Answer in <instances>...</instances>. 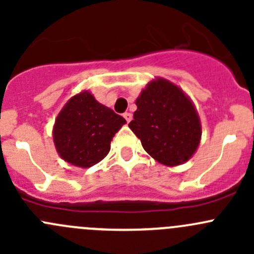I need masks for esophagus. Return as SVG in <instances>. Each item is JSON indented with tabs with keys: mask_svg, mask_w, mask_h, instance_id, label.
Wrapping results in <instances>:
<instances>
[{
	"mask_svg": "<svg viewBox=\"0 0 254 254\" xmlns=\"http://www.w3.org/2000/svg\"><path fill=\"white\" fill-rule=\"evenodd\" d=\"M124 118H125V120H127V123H130L131 122V119H132V114L131 113H124Z\"/></svg>",
	"mask_w": 254,
	"mask_h": 254,
	"instance_id": "obj_1",
	"label": "esophagus"
}]
</instances>
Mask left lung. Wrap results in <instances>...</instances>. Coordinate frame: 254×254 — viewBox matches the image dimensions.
I'll use <instances>...</instances> for the list:
<instances>
[{
  "label": "left lung",
  "instance_id": "left-lung-1",
  "mask_svg": "<svg viewBox=\"0 0 254 254\" xmlns=\"http://www.w3.org/2000/svg\"><path fill=\"white\" fill-rule=\"evenodd\" d=\"M135 103L137 109L129 127L151 157L168 167L191 158L200 143L201 124L183 89L157 77L148 82Z\"/></svg>",
  "mask_w": 254,
  "mask_h": 254
}]
</instances>
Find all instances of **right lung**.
<instances>
[{
	"instance_id": "1",
	"label": "right lung",
	"mask_w": 254,
	"mask_h": 254,
	"mask_svg": "<svg viewBox=\"0 0 254 254\" xmlns=\"http://www.w3.org/2000/svg\"><path fill=\"white\" fill-rule=\"evenodd\" d=\"M127 120L96 101L89 91L71 97L59 113L53 129L59 156L81 168L101 162L111 141Z\"/></svg>"
}]
</instances>
